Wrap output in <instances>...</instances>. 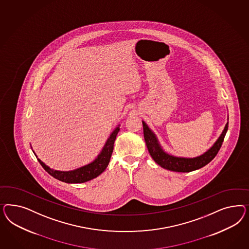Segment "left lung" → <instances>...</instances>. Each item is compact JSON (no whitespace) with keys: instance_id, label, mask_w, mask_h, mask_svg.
Wrapping results in <instances>:
<instances>
[{"instance_id":"1","label":"left lung","mask_w":249,"mask_h":249,"mask_svg":"<svg viewBox=\"0 0 249 249\" xmlns=\"http://www.w3.org/2000/svg\"><path fill=\"white\" fill-rule=\"evenodd\" d=\"M142 125H143L144 140L147 145L148 151L151 154V158L153 159L154 161L160 167L164 168L166 170L178 172V173L193 172L208 164L218 153L219 150L224 142L226 131L228 129V122H227L226 127L224 128L222 134L217 139V141L208 151H205L204 154L195 158H182V157H176L174 155L168 154L167 152L163 151L161 146L159 143L157 137L151 131L144 121H142Z\"/></svg>"}]
</instances>
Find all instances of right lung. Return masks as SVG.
<instances>
[{
  "label": "right lung",
  "mask_w": 249,
  "mask_h": 249,
  "mask_svg": "<svg viewBox=\"0 0 249 249\" xmlns=\"http://www.w3.org/2000/svg\"><path fill=\"white\" fill-rule=\"evenodd\" d=\"M119 131H120V125L115 128L113 132L110 134L97 159L88 165L80 167L73 171L61 172V171L53 170L48 166L45 165L40 159H37L38 161L48 174L59 181L68 182V183H81V182L90 181L92 179L98 177L99 174H102L108 165L111 154L113 152L114 142Z\"/></svg>",
  "instance_id": "1"
}]
</instances>
